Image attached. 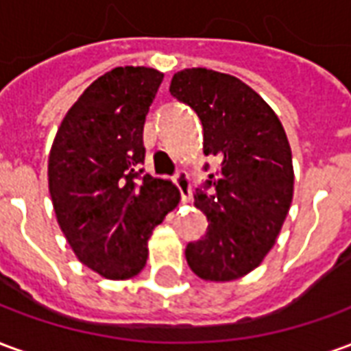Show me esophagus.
<instances>
[{
	"instance_id": "obj_1",
	"label": "esophagus",
	"mask_w": 351,
	"mask_h": 351,
	"mask_svg": "<svg viewBox=\"0 0 351 351\" xmlns=\"http://www.w3.org/2000/svg\"><path fill=\"white\" fill-rule=\"evenodd\" d=\"M173 180H175V184L178 186V190H180V195H182L184 205H190L191 203V182H190V176H188V173L178 171Z\"/></svg>"
}]
</instances>
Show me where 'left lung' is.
<instances>
[{
	"instance_id": "1",
	"label": "left lung",
	"mask_w": 351,
	"mask_h": 351,
	"mask_svg": "<svg viewBox=\"0 0 351 351\" xmlns=\"http://www.w3.org/2000/svg\"><path fill=\"white\" fill-rule=\"evenodd\" d=\"M169 92L203 123V152L220 160L195 206L206 235L186 246L190 269L206 282L252 272L276 243L293 199V161L284 125L258 92L233 75L191 67Z\"/></svg>"
}]
</instances>
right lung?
I'll use <instances>...</instances> for the list:
<instances>
[{"label": "right lung", "mask_w": 351, "mask_h": 351, "mask_svg": "<svg viewBox=\"0 0 351 351\" xmlns=\"http://www.w3.org/2000/svg\"><path fill=\"white\" fill-rule=\"evenodd\" d=\"M163 73L116 67L93 80L58 128L49 191L80 263L108 280L145 269L148 239L180 201L171 180L143 175V131Z\"/></svg>", "instance_id": "add662e5"}]
</instances>
